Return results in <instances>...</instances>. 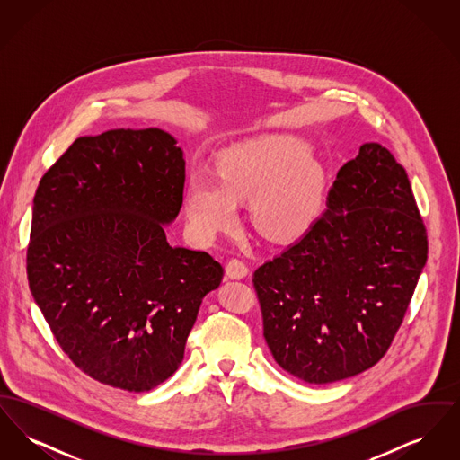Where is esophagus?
<instances>
[{
	"label": "esophagus",
	"instance_id": "1",
	"mask_svg": "<svg viewBox=\"0 0 460 460\" xmlns=\"http://www.w3.org/2000/svg\"><path fill=\"white\" fill-rule=\"evenodd\" d=\"M226 274L231 279H243L248 274V265L240 259H231L226 265Z\"/></svg>",
	"mask_w": 460,
	"mask_h": 460
}]
</instances>
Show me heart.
<instances>
[{
  "mask_svg": "<svg viewBox=\"0 0 460 460\" xmlns=\"http://www.w3.org/2000/svg\"><path fill=\"white\" fill-rule=\"evenodd\" d=\"M217 169L219 177L193 171L184 186L188 222L201 238L233 227L243 198H250L255 226L276 240L302 234L321 212L324 175L300 137L272 134L233 145L220 152Z\"/></svg>",
  "mask_w": 460,
  "mask_h": 460,
  "instance_id": "obj_1",
  "label": "heart"
}]
</instances>
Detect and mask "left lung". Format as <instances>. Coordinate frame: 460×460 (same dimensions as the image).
Masks as SVG:
<instances>
[{"label": "left lung", "instance_id": "obj_1", "mask_svg": "<svg viewBox=\"0 0 460 460\" xmlns=\"http://www.w3.org/2000/svg\"><path fill=\"white\" fill-rule=\"evenodd\" d=\"M426 261L405 169L364 143L338 171L323 216L253 274L274 360L312 385L369 369L390 349Z\"/></svg>", "mask_w": 460, "mask_h": 460}]
</instances>
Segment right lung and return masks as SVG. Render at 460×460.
Here are the masks:
<instances>
[{
  "label": "right lung",
  "instance_id": "1",
  "mask_svg": "<svg viewBox=\"0 0 460 460\" xmlns=\"http://www.w3.org/2000/svg\"><path fill=\"white\" fill-rule=\"evenodd\" d=\"M184 165L169 132L111 129L75 139L36 190L31 293L70 360L113 388L139 394L169 379L222 281L207 252L165 236Z\"/></svg>",
  "mask_w": 460,
  "mask_h": 460
}]
</instances>
